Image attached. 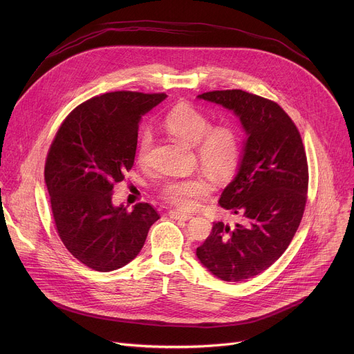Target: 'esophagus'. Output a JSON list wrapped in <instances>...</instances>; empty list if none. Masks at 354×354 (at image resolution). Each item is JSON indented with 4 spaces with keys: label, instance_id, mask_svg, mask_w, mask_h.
<instances>
[{
    "label": "esophagus",
    "instance_id": "obj_1",
    "mask_svg": "<svg viewBox=\"0 0 354 354\" xmlns=\"http://www.w3.org/2000/svg\"><path fill=\"white\" fill-rule=\"evenodd\" d=\"M169 217L174 218V220H182V221H187L190 220L193 216L192 214H187V213H182V212H178V210H171L169 212Z\"/></svg>",
    "mask_w": 354,
    "mask_h": 354
}]
</instances>
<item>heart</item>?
I'll return each mask as SVG.
<instances>
[{"label": "heart", "mask_w": 354, "mask_h": 354, "mask_svg": "<svg viewBox=\"0 0 354 354\" xmlns=\"http://www.w3.org/2000/svg\"><path fill=\"white\" fill-rule=\"evenodd\" d=\"M165 126L171 134L187 145H197V157L203 169L216 176H224L232 171L239 157V140L236 131L228 124L213 126L210 119L192 105H176L165 118ZM153 145V134L145 130L137 145V160L144 162ZM206 183L200 178L176 179L167 182L161 196L171 205L192 210L197 198L205 194Z\"/></svg>", "instance_id": "obj_1"}]
</instances>
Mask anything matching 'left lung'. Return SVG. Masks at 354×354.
<instances>
[{
    "label": "left lung",
    "mask_w": 354,
    "mask_h": 354,
    "mask_svg": "<svg viewBox=\"0 0 354 354\" xmlns=\"http://www.w3.org/2000/svg\"><path fill=\"white\" fill-rule=\"evenodd\" d=\"M197 99L231 111L246 140L234 179L220 206L241 223H214L196 257L224 281H242L270 268L290 245L306 209L308 167L301 136L269 99L241 89L213 91Z\"/></svg>",
    "instance_id": "8db88e82"
}]
</instances>
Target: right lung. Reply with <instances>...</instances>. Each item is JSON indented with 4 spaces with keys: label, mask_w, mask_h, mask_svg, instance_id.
<instances>
[{
    "label": "right lung",
    "mask_w": 354,
    "mask_h": 354,
    "mask_svg": "<svg viewBox=\"0 0 354 354\" xmlns=\"http://www.w3.org/2000/svg\"><path fill=\"white\" fill-rule=\"evenodd\" d=\"M165 93L118 91L95 96L64 120L48 149L44 182L57 232L71 255L97 272L131 262L158 213L112 201L113 185L134 164L138 124Z\"/></svg>",
    "instance_id": "1"
}]
</instances>
